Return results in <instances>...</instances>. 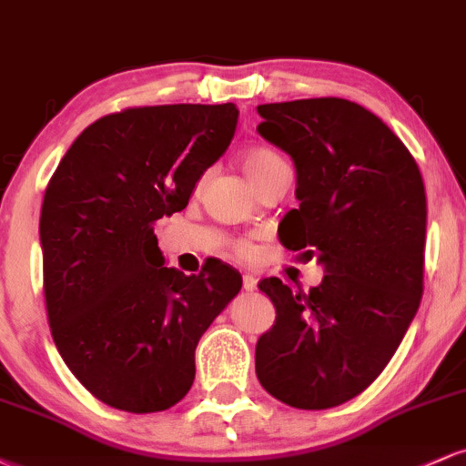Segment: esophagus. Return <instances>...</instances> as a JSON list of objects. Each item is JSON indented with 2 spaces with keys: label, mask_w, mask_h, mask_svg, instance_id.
Returning a JSON list of instances; mask_svg holds the SVG:
<instances>
[{
  "label": "esophagus",
  "mask_w": 466,
  "mask_h": 466,
  "mask_svg": "<svg viewBox=\"0 0 466 466\" xmlns=\"http://www.w3.org/2000/svg\"><path fill=\"white\" fill-rule=\"evenodd\" d=\"M256 285H258V280H256V276L243 274V289H245V291H254Z\"/></svg>",
  "instance_id": "obj_1"
}]
</instances>
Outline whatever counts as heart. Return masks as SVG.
<instances>
[{
  "mask_svg": "<svg viewBox=\"0 0 466 466\" xmlns=\"http://www.w3.org/2000/svg\"><path fill=\"white\" fill-rule=\"evenodd\" d=\"M282 166H287L285 159L267 147H251L243 155L245 175H248L249 181L254 186L258 184V181H263L269 173H274L276 168H282ZM249 251H251L249 245L240 243V240L232 245V254L238 256V258H248Z\"/></svg>",
  "mask_w": 466,
  "mask_h": 466,
  "instance_id": "obj_1",
  "label": "heart"
}]
</instances>
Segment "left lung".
Returning a JSON list of instances; mask_svg holds the SVG:
<instances>
[{"label":"left lung","mask_w":466,"mask_h":466,"mask_svg":"<svg viewBox=\"0 0 466 466\" xmlns=\"http://www.w3.org/2000/svg\"><path fill=\"white\" fill-rule=\"evenodd\" d=\"M258 133L291 155L300 208L280 243L318 256L324 280L304 293L280 278L258 289L276 322L256 344V377L298 410L361 394L397 352L422 296L427 199L411 153L377 116L344 98L258 105Z\"/></svg>","instance_id":"left-lung-1"}]
</instances>
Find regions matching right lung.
I'll return each mask as SVG.
<instances>
[{"mask_svg":"<svg viewBox=\"0 0 466 466\" xmlns=\"http://www.w3.org/2000/svg\"><path fill=\"white\" fill-rule=\"evenodd\" d=\"M238 109L131 106L89 125L56 166L41 208L44 296L63 361L96 399L148 414L195 381V349L240 291L234 267L164 265L155 221L184 210L226 153Z\"/></svg>","mask_w":466,"mask_h":466,"instance_id":"obj_1","label":"right lung"}]
</instances>
